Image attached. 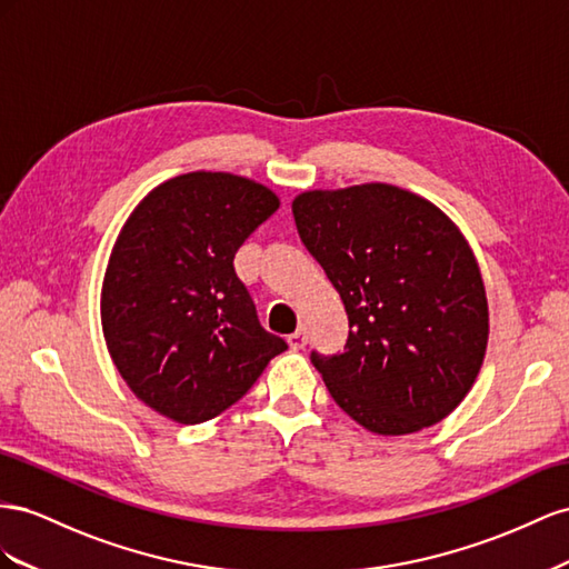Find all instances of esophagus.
Returning a JSON list of instances; mask_svg holds the SVG:
<instances>
[{"mask_svg":"<svg viewBox=\"0 0 569 569\" xmlns=\"http://www.w3.org/2000/svg\"><path fill=\"white\" fill-rule=\"evenodd\" d=\"M288 346L293 348V350H300V348L307 346V327H305V323H300V327L296 329V333L288 336Z\"/></svg>","mask_w":569,"mask_h":569,"instance_id":"34e87169","label":"esophagus"}]
</instances>
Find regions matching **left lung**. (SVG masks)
I'll use <instances>...</instances> for the list:
<instances>
[{"label": "left lung", "mask_w": 569, "mask_h": 569, "mask_svg": "<svg viewBox=\"0 0 569 569\" xmlns=\"http://www.w3.org/2000/svg\"><path fill=\"white\" fill-rule=\"evenodd\" d=\"M293 217L350 321L343 352L312 350L338 408L381 436L448 417L489 343L483 281L458 226L388 183L302 192Z\"/></svg>", "instance_id": "left-lung-1"}]
</instances>
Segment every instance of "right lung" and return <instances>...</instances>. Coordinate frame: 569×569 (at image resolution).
Returning <instances> with one entry per match:
<instances>
[{
	"instance_id": "1",
	"label": "right lung",
	"mask_w": 569,
	"mask_h": 569,
	"mask_svg": "<svg viewBox=\"0 0 569 569\" xmlns=\"http://www.w3.org/2000/svg\"><path fill=\"white\" fill-rule=\"evenodd\" d=\"M279 198L250 178L192 171L128 217L102 286L107 348L128 388L178 425L246 396L286 340L262 329L233 257Z\"/></svg>"
}]
</instances>
